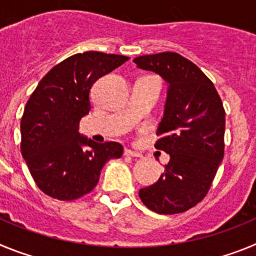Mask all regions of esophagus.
<instances>
[{"mask_svg":"<svg viewBox=\"0 0 256 256\" xmlns=\"http://www.w3.org/2000/svg\"><path fill=\"white\" fill-rule=\"evenodd\" d=\"M124 155L130 156V158H142V154L137 152V151H132V150H126L124 151Z\"/></svg>","mask_w":256,"mask_h":256,"instance_id":"34e87169","label":"esophagus"}]
</instances>
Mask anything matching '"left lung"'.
<instances>
[{
	"label": "left lung",
	"mask_w": 256,
	"mask_h": 256,
	"mask_svg": "<svg viewBox=\"0 0 256 256\" xmlns=\"http://www.w3.org/2000/svg\"><path fill=\"white\" fill-rule=\"evenodd\" d=\"M133 61L169 84L155 148L170 160L158 182L140 190V198L158 214L186 212L206 196L224 156V108L212 80L180 54L160 52Z\"/></svg>",
	"instance_id": "obj_1"
}]
</instances>
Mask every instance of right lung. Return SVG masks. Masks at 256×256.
<instances>
[{
  "label": "right lung",
  "mask_w": 256,
  "mask_h": 256,
  "mask_svg": "<svg viewBox=\"0 0 256 256\" xmlns=\"http://www.w3.org/2000/svg\"><path fill=\"white\" fill-rule=\"evenodd\" d=\"M128 58L97 51L76 54L52 68L30 94L20 122V148L46 195L62 201L87 195L106 162L123 155L118 142L96 144L80 136L79 122L91 110L94 83Z\"/></svg>",
  "instance_id": "right-lung-1"
}]
</instances>
